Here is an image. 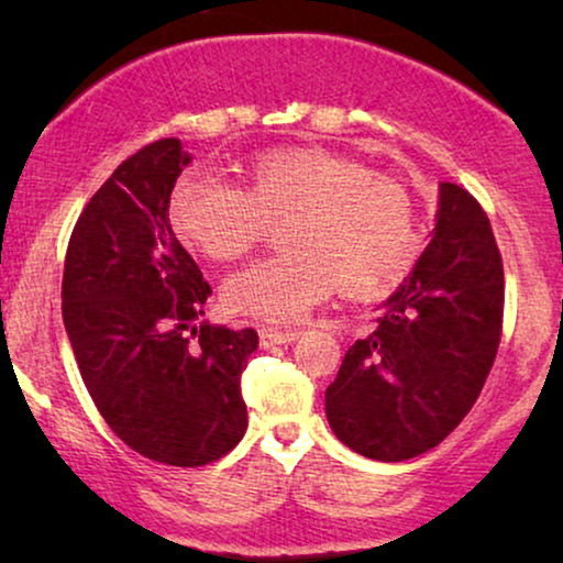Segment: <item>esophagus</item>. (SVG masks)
<instances>
[{
  "mask_svg": "<svg viewBox=\"0 0 563 563\" xmlns=\"http://www.w3.org/2000/svg\"><path fill=\"white\" fill-rule=\"evenodd\" d=\"M261 335V345L264 349H272V345H284V343H295L299 335H302V330L297 328H268L264 325L258 330Z\"/></svg>",
  "mask_w": 563,
  "mask_h": 563,
  "instance_id": "1",
  "label": "esophagus"
}]
</instances>
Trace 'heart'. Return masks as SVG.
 <instances>
[{
	"instance_id": "1",
	"label": "heart",
	"mask_w": 563,
	"mask_h": 563,
	"mask_svg": "<svg viewBox=\"0 0 563 563\" xmlns=\"http://www.w3.org/2000/svg\"><path fill=\"white\" fill-rule=\"evenodd\" d=\"M287 253L241 268L222 289L230 312L287 322L341 284L358 299L397 287L420 258L410 191L358 161L320 148H274L251 158L245 187L214 174L181 176L172 222L191 249L233 261L284 222Z\"/></svg>"
}]
</instances>
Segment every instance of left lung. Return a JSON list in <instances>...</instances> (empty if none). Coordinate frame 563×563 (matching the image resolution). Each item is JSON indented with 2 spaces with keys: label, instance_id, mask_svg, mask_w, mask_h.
<instances>
[{
  "label": "left lung",
  "instance_id": "1",
  "mask_svg": "<svg viewBox=\"0 0 563 563\" xmlns=\"http://www.w3.org/2000/svg\"><path fill=\"white\" fill-rule=\"evenodd\" d=\"M503 310V256L487 212L459 184L443 181L433 241L325 389L338 441L376 461L435 449L487 382Z\"/></svg>",
  "mask_w": 563,
  "mask_h": 563
}]
</instances>
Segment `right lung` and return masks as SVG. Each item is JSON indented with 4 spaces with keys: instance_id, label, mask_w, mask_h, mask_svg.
Instances as JSON below:
<instances>
[{
    "instance_id": "right-lung-1",
    "label": "right lung",
    "mask_w": 563,
    "mask_h": 563,
    "mask_svg": "<svg viewBox=\"0 0 563 563\" xmlns=\"http://www.w3.org/2000/svg\"><path fill=\"white\" fill-rule=\"evenodd\" d=\"M164 137L114 168L76 220L64 266V325L112 433L145 459L205 466L249 428L241 395L253 328L197 320L212 295L168 222L189 164Z\"/></svg>"
}]
</instances>
